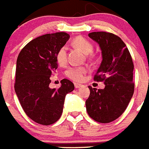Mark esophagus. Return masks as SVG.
Instances as JSON below:
<instances>
[{
    "instance_id": "1",
    "label": "esophagus",
    "mask_w": 149,
    "mask_h": 149,
    "mask_svg": "<svg viewBox=\"0 0 149 149\" xmlns=\"http://www.w3.org/2000/svg\"><path fill=\"white\" fill-rule=\"evenodd\" d=\"M74 86H75V88H79L83 86V85H82V84L78 83V82H75V83H74Z\"/></svg>"
}]
</instances>
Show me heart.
Wrapping results in <instances>:
<instances>
[{"mask_svg": "<svg viewBox=\"0 0 149 149\" xmlns=\"http://www.w3.org/2000/svg\"><path fill=\"white\" fill-rule=\"evenodd\" d=\"M73 45L85 54L88 55L93 51L92 43L82 37H76L73 40ZM56 61L61 66L67 64V46H63L58 50L56 53ZM88 72V69L85 67H70L67 70V76L76 82H82L85 79V75Z\"/></svg>", "mask_w": 149, "mask_h": 149, "instance_id": "heart-1", "label": "heart"}]
</instances>
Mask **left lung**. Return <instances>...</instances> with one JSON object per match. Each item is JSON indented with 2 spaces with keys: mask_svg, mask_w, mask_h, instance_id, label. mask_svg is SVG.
Listing matches in <instances>:
<instances>
[{
  "mask_svg": "<svg viewBox=\"0 0 149 149\" xmlns=\"http://www.w3.org/2000/svg\"><path fill=\"white\" fill-rule=\"evenodd\" d=\"M88 37L99 44L103 58L94 80L103 82L105 88L88 86L86 110L94 121L109 123L122 115L133 97L134 63L128 49L117 35L100 31L88 33Z\"/></svg>",
  "mask_w": 149,
  "mask_h": 149,
  "instance_id": "left-lung-1",
  "label": "left lung"
}]
</instances>
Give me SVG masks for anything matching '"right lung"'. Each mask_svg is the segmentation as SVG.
<instances>
[{"label":"right lung","instance_id":"add662e5","mask_svg":"<svg viewBox=\"0 0 149 149\" xmlns=\"http://www.w3.org/2000/svg\"><path fill=\"white\" fill-rule=\"evenodd\" d=\"M65 32L47 33L32 40L18 56L15 91L27 116L42 125H52L61 116L65 97L74 90L64 79L58 89L50 88L51 76L58 68L56 53L69 40Z\"/></svg>","mask_w":149,"mask_h":149}]
</instances>
